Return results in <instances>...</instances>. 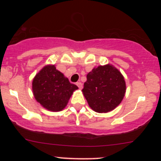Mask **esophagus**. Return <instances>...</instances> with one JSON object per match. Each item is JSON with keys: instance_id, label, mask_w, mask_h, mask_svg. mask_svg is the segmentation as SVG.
Here are the masks:
<instances>
[{"instance_id": "34e87169", "label": "esophagus", "mask_w": 161, "mask_h": 161, "mask_svg": "<svg viewBox=\"0 0 161 161\" xmlns=\"http://www.w3.org/2000/svg\"><path fill=\"white\" fill-rule=\"evenodd\" d=\"M76 85H77V86H78L79 88H80V89H82V87H83V86H82V82H76Z\"/></svg>"}]
</instances>
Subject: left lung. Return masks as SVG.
<instances>
[{"label": "left lung", "instance_id": "left-lung-1", "mask_svg": "<svg viewBox=\"0 0 161 161\" xmlns=\"http://www.w3.org/2000/svg\"><path fill=\"white\" fill-rule=\"evenodd\" d=\"M82 92L92 110L107 113L121 103L125 95V82L114 66H99L88 73Z\"/></svg>", "mask_w": 161, "mask_h": 161}]
</instances>
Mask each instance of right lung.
<instances>
[{
  "label": "right lung",
  "mask_w": 161,
  "mask_h": 161,
  "mask_svg": "<svg viewBox=\"0 0 161 161\" xmlns=\"http://www.w3.org/2000/svg\"><path fill=\"white\" fill-rule=\"evenodd\" d=\"M76 89L78 87L70 83L53 65L45 66L32 82V91L36 101L51 111L62 110Z\"/></svg>",
  "instance_id": "1"
}]
</instances>
